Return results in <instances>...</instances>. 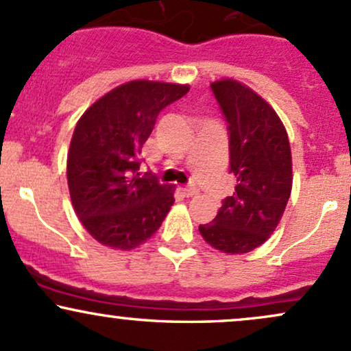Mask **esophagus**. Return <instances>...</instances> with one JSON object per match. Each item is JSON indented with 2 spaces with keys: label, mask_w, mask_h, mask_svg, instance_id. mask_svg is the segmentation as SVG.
I'll use <instances>...</instances> for the list:
<instances>
[{
  "label": "esophagus",
  "mask_w": 351,
  "mask_h": 351,
  "mask_svg": "<svg viewBox=\"0 0 351 351\" xmlns=\"http://www.w3.org/2000/svg\"><path fill=\"white\" fill-rule=\"evenodd\" d=\"M183 191H184V195H186V196L198 195V188H196L195 184H188V186L183 188Z\"/></svg>",
  "instance_id": "obj_1"
}]
</instances>
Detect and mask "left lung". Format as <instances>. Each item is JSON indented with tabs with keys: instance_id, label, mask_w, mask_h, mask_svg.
<instances>
[{
	"instance_id": "obj_1",
	"label": "left lung",
	"mask_w": 351,
	"mask_h": 351,
	"mask_svg": "<svg viewBox=\"0 0 351 351\" xmlns=\"http://www.w3.org/2000/svg\"><path fill=\"white\" fill-rule=\"evenodd\" d=\"M228 123L230 173L237 178L213 223L199 225L223 253H248L275 232L291 193V152L283 123L255 91L234 80L210 84Z\"/></svg>"
}]
</instances>
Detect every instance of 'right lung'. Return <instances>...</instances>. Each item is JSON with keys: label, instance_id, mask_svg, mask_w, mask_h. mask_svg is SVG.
Masks as SVG:
<instances>
[{"label": "right lung", "instance_id": "add662e5", "mask_svg": "<svg viewBox=\"0 0 351 351\" xmlns=\"http://www.w3.org/2000/svg\"><path fill=\"white\" fill-rule=\"evenodd\" d=\"M190 86L136 80L93 103L76 125L68 152V186L80 221L101 245L145 243L173 205V188L152 171L140 176V153L158 114Z\"/></svg>", "mask_w": 351, "mask_h": 351}]
</instances>
